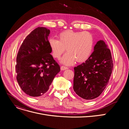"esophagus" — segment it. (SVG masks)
<instances>
[{
	"mask_svg": "<svg viewBox=\"0 0 129 129\" xmlns=\"http://www.w3.org/2000/svg\"><path fill=\"white\" fill-rule=\"evenodd\" d=\"M69 68L67 67H66L65 66H62L60 67V70L62 71H64V70H67Z\"/></svg>",
	"mask_w": 129,
	"mask_h": 129,
	"instance_id": "esophagus-1",
	"label": "esophagus"
}]
</instances>
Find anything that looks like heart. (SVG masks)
<instances>
[{
  "label": "heart",
  "instance_id": "b5f03b06",
  "mask_svg": "<svg viewBox=\"0 0 129 129\" xmlns=\"http://www.w3.org/2000/svg\"><path fill=\"white\" fill-rule=\"evenodd\" d=\"M49 44L53 57L59 58L66 51L62 62L71 65L75 61L80 63L86 60L92 52L94 39L92 34L86 31L67 30L60 32L58 40L50 38Z\"/></svg>",
  "mask_w": 129,
  "mask_h": 129
}]
</instances>
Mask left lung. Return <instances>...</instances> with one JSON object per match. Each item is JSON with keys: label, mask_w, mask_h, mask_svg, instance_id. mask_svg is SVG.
Returning <instances> with one entry per match:
<instances>
[{"label": "left lung", "mask_w": 129, "mask_h": 129, "mask_svg": "<svg viewBox=\"0 0 129 129\" xmlns=\"http://www.w3.org/2000/svg\"><path fill=\"white\" fill-rule=\"evenodd\" d=\"M113 66L110 49L104 41H99L85 62L74 67V91L86 100L98 97L109 83Z\"/></svg>", "instance_id": "obj_1"}]
</instances>
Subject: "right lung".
<instances>
[{"label":"right lung","instance_id":"1","mask_svg":"<svg viewBox=\"0 0 129 129\" xmlns=\"http://www.w3.org/2000/svg\"><path fill=\"white\" fill-rule=\"evenodd\" d=\"M44 27L33 30L24 40L17 56V82L22 90L32 97H39L49 89L60 66L50 54L48 37Z\"/></svg>","mask_w":129,"mask_h":129}]
</instances>
